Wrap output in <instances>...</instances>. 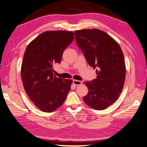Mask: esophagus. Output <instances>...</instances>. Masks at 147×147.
<instances>
[{
    "instance_id": "obj_1",
    "label": "esophagus",
    "mask_w": 147,
    "mask_h": 147,
    "mask_svg": "<svg viewBox=\"0 0 147 147\" xmlns=\"http://www.w3.org/2000/svg\"><path fill=\"white\" fill-rule=\"evenodd\" d=\"M73 83L75 86H79V85H80V84H82V82L80 81V80H73Z\"/></svg>"
}]
</instances>
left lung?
Instances as JSON below:
<instances>
[{"label": "left lung", "instance_id": "obj_1", "mask_svg": "<svg viewBox=\"0 0 147 147\" xmlns=\"http://www.w3.org/2000/svg\"><path fill=\"white\" fill-rule=\"evenodd\" d=\"M74 36L89 66L96 68V78L85 82L89 91L84 96V102L93 109H106L123 90L126 75L123 52L111 36L100 30H77Z\"/></svg>", "mask_w": 147, "mask_h": 147}]
</instances>
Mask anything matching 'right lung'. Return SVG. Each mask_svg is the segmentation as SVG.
<instances>
[{
	"mask_svg": "<svg viewBox=\"0 0 147 147\" xmlns=\"http://www.w3.org/2000/svg\"><path fill=\"white\" fill-rule=\"evenodd\" d=\"M73 35L67 31L45 32L27 46L24 54L21 71L24 89L35 106L45 112L60 107L71 89V80L57 78L53 67L61 62Z\"/></svg>",
	"mask_w": 147,
	"mask_h": 147,
	"instance_id": "right-lung-1",
	"label": "right lung"
}]
</instances>
